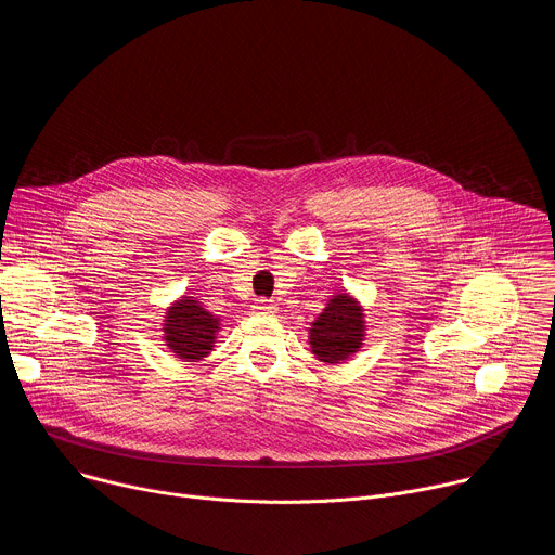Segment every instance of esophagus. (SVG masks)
Wrapping results in <instances>:
<instances>
[{"mask_svg":"<svg viewBox=\"0 0 555 555\" xmlns=\"http://www.w3.org/2000/svg\"><path fill=\"white\" fill-rule=\"evenodd\" d=\"M255 310H257V314H274L276 306L272 304L270 298H259L257 304H255Z\"/></svg>","mask_w":555,"mask_h":555,"instance_id":"1","label":"esophagus"}]
</instances>
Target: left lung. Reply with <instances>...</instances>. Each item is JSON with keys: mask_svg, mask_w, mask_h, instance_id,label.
Segmentation results:
<instances>
[{"mask_svg": "<svg viewBox=\"0 0 555 555\" xmlns=\"http://www.w3.org/2000/svg\"><path fill=\"white\" fill-rule=\"evenodd\" d=\"M363 310L354 298L336 294L323 314L312 323L310 345L319 361L338 363L349 359L363 345Z\"/></svg>", "mask_w": 555, "mask_h": 555, "instance_id": "8db88e82", "label": "left lung"}]
</instances>
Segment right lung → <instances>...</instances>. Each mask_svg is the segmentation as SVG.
I'll list each match as a JSON object with an SVG mask.
<instances>
[{
  "label": "right lung",
  "mask_w": 555,
  "mask_h": 555,
  "mask_svg": "<svg viewBox=\"0 0 555 555\" xmlns=\"http://www.w3.org/2000/svg\"><path fill=\"white\" fill-rule=\"evenodd\" d=\"M219 319L201 308L196 300L183 296L168 310L166 317V345L183 361H198L210 354Z\"/></svg>",
  "instance_id": "right-lung-1"
}]
</instances>
